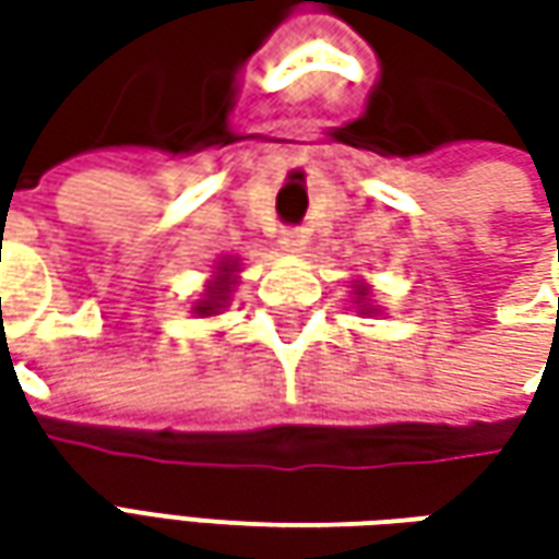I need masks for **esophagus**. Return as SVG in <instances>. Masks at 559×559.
Listing matches in <instances>:
<instances>
[{
	"mask_svg": "<svg viewBox=\"0 0 559 559\" xmlns=\"http://www.w3.org/2000/svg\"><path fill=\"white\" fill-rule=\"evenodd\" d=\"M305 246H308V233L305 229H283V236H280V248L283 251L295 254V251H301Z\"/></svg>",
	"mask_w": 559,
	"mask_h": 559,
	"instance_id": "1",
	"label": "esophagus"
}]
</instances>
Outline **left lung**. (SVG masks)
I'll use <instances>...</instances> for the list:
<instances>
[{"label":"left lung","mask_w":559,"mask_h":559,"mask_svg":"<svg viewBox=\"0 0 559 559\" xmlns=\"http://www.w3.org/2000/svg\"><path fill=\"white\" fill-rule=\"evenodd\" d=\"M355 295H357V311L376 313V308L370 305V286H367V283H355Z\"/></svg>","instance_id":"obj_1"}]
</instances>
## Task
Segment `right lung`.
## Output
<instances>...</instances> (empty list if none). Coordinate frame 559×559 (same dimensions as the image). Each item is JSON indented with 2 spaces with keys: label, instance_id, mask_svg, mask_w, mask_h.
I'll return each instance as SVG.
<instances>
[{
  "label": "right lung",
  "instance_id": "add662e5",
  "mask_svg": "<svg viewBox=\"0 0 559 559\" xmlns=\"http://www.w3.org/2000/svg\"><path fill=\"white\" fill-rule=\"evenodd\" d=\"M236 286V261H221V267H217V276L204 286V295L192 305V313H199V317H214V313H221L226 308V301H229V292Z\"/></svg>",
  "mask_w": 559,
  "mask_h": 559
}]
</instances>
